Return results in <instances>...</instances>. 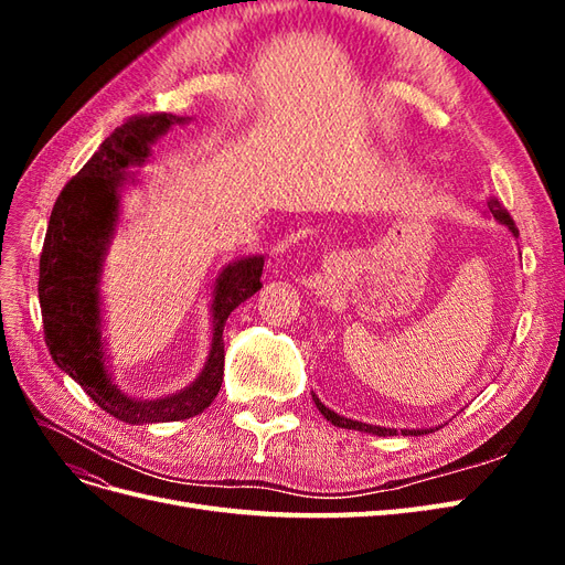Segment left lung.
Listing matches in <instances>:
<instances>
[{"label":"left lung","instance_id":"left-lung-1","mask_svg":"<svg viewBox=\"0 0 565 565\" xmlns=\"http://www.w3.org/2000/svg\"><path fill=\"white\" fill-rule=\"evenodd\" d=\"M488 210L492 212L494 218L500 221V224H504L511 233L519 235V228H516V224H514V218L509 216L507 210H502V204H500L498 200L490 198V200H488ZM313 401H316V407L320 409V415H322L324 419H328V422H332L334 426H341V429H355V431H365V434H374V436H396V434H398L396 429H386V426H372V424L347 419V417H341V415L332 413L330 407H324L316 396H313ZM429 431H436V429H401L403 436H422V434H429Z\"/></svg>","mask_w":565,"mask_h":565}]
</instances>
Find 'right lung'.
Wrapping results in <instances>:
<instances>
[{
	"label": "right lung",
	"mask_w": 565,
	"mask_h": 565,
	"mask_svg": "<svg viewBox=\"0 0 565 565\" xmlns=\"http://www.w3.org/2000/svg\"><path fill=\"white\" fill-rule=\"evenodd\" d=\"M191 117L169 113L134 115L100 143L77 177L65 183L40 256V306L44 341L54 363L87 391V396L127 424L179 422L210 407L224 382V324L262 289L264 256L254 254L218 273L212 299V349L200 377L158 401L131 398L113 384L100 337V273L119 221V193L134 183L129 167L150 158V146L172 125Z\"/></svg>",
	"instance_id": "obj_1"
}]
</instances>
